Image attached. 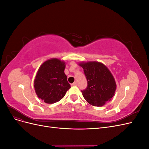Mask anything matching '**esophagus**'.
Masks as SVG:
<instances>
[{
	"label": "esophagus",
	"mask_w": 149,
	"mask_h": 149,
	"mask_svg": "<svg viewBox=\"0 0 149 149\" xmlns=\"http://www.w3.org/2000/svg\"><path fill=\"white\" fill-rule=\"evenodd\" d=\"M77 86V83L74 82L73 84H71V86Z\"/></svg>",
	"instance_id": "obj_1"
}]
</instances>
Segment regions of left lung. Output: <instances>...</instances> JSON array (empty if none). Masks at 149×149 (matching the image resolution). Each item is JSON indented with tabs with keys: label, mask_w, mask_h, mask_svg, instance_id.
<instances>
[{
	"label": "left lung",
	"mask_w": 149,
	"mask_h": 149,
	"mask_svg": "<svg viewBox=\"0 0 149 149\" xmlns=\"http://www.w3.org/2000/svg\"><path fill=\"white\" fill-rule=\"evenodd\" d=\"M78 65L83 68L88 81L86 89L81 91L85 100L97 107L111 101L115 94L116 83L107 67L98 61H83Z\"/></svg>",
	"instance_id": "left-lung-1"
}]
</instances>
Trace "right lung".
<instances>
[{
    "label": "right lung",
    "mask_w": 149,
    "mask_h": 149,
    "mask_svg": "<svg viewBox=\"0 0 149 149\" xmlns=\"http://www.w3.org/2000/svg\"><path fill=\"white\" fill-rule=\"evenodd\" d=\"M66 63L52 58L40 66L34 80V88L38 97L45 103L60 101L71 88L65 74Z\"/></svg>",
    "instance_id": "right-lung-1"
}]
</instances>
